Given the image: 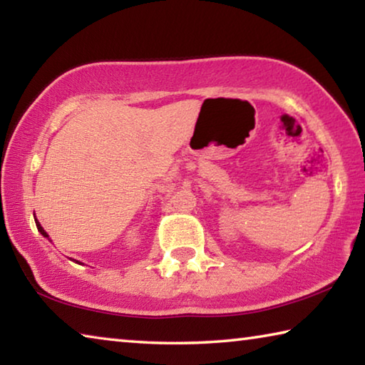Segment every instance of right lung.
<instances>
[{
  "label": "right lung",
  "mask_w": 365,
  "mask_h": 365,
  "mask_svg": "<svg viewBox=\"0 0 365 365\" xmlns=\"http://www.w3.org/2000/svg\"><path fill=\"white\" fill-rule=\"evenodd\" d=\"M35 224H36V228H38V232L43 235V237H46V238H48V233H46L45 230H43V227L40 225V222L36 220V219H35ZM48 240H49V238H48ZM77 262H78V261H77ZM78 264H80V262H78Z\"/></svg>",
  "instance_id": "1"
}]
</instances>
